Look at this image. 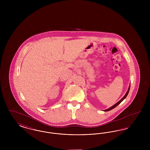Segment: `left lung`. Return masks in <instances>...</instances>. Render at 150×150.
<instances>
[{
	"label": "left lung",
	"mask_w": 150,
	"mask_h": 150,
	"mask_svg": "<svg viewBox=\"0 0 150 150\" xmlns=\"http://www.w3.org/2000/svg\"><path fill=\"white\" fill-rule=\"evenodd\" d=\"M130 85L129 86L128 88V91H127V93L126 94H125V96L121 98V100H120L119 102H117L116 103H115L114 105H113L112 106H111V107H110L109 108H108V109H106V110H104V111H110V110H112L113 108H114L115 107H116L117 105H119L120 103H121V102L123 100H124V99H125V98L127 97V96H128V94L129 92V90H130Z\"/></svg>",
	"instance_id": "left-lung-1"
}]
</instances>
